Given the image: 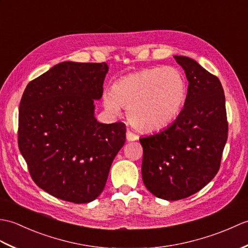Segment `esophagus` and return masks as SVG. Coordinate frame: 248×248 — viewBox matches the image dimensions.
<instances>
[{"label": "esophagus", "instance_id": "1", "mask_svg": "<svg viewBox=\"0 0 248 248\" xmlns=\"http://www.w3.org/2000/svg\"><path fill=\"white\" fill-rule=\"evenodd\" d=\"M127 140H128L129 141L138 140H139V135L134 134L133 132H131V131H127Z\"/></svg>", "mask_w": 248, "mask_h": 248}]
</instances>
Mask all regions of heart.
<instances>
[{"instance_id":"1","label":"heart","mask_w":248,"mask_h":248,"mask_svg":"<svg viewBox=\"0 0 248 248\" xmlns=\"http://www.w3.org/2000/svg\"><path fill=\"white\" fill-rule=\"evenodd\" d=\"M186 97L182 75L170 67L148 68L120 78L103 94L104 107L127 116L134 128L146 132L165 128L177 117Z\"/></svg>"}]
</instances>
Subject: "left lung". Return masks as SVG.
<instances>
[{"instance_id": "8db88e82", "label": "left lung", "mask_w": 248, "mask_h": 248, "mask_svg": "<svg viewBox=\"0 0 248 248\" xmlns=\"http://www.w3.org/2000/svg\"><path fill=\"white\" fill-rule=\"evenodd\" d=\"M188 81L184 108L172 124L140 139L141 177L155 196L179 200L217 175L228 138L225 94L218 78L186 56H173Z\"/></svg>"}]
</instances>
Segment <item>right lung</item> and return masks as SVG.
I'll list each match as a JSON object with an SVG mask.
<instances>
[{
	"mask_svg": "<svg viewBox=\"0 0 248 248\" xmlns=\"http://www.w3.org/2000/svg\"><path fill=\"white\" fill-rule=\"evenodd\" d=\"M108 71L107 62H60L31 81L21 98L20 152L34 182L56 198L96 199L124 145V123L94 118Z\"/></svg>",
	"mask_w": 248,
	"mask_h": 248,
	"instance_id": "obj_1",
	"label": "right lung"
}]
</instances>
